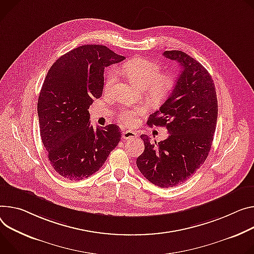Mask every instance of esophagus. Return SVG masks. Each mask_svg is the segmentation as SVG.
Instances as JSON below:
<instances>
[{"instance_id":"obj_1","label":"esophagus","mask_w":254,"mask_h":254,"mask_svg":"<svg viewBox=\"0 0 254 254\" xmlns=\"http://www.w3.org/2000/svg\"><path fill=\"white\" fill-rule=\"evenodd\" d=\"M137 135L139 134H137L133 130H125L123 132V139L124 140H133V139H136Z\"/></svg>"}]
</instances>
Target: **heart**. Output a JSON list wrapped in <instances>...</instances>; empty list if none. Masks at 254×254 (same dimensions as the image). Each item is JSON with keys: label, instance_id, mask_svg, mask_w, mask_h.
Returning <instances> with one entry per match:
<instances>
[{"label": "heart", "instance_id": "1", "mask_svg": "<svg viewBox=\"0 0 254 254\" xmlns=\"http://www.w3.org/2000/svg\"><path fill=\"white\" fill-rule=\"evenodd\" d=\"M122 71L142 88H147L150 93L161 97L168 93L173 86V79L169 75H161L162 70L156 63L145 58H132L122 64ZM117 81V73L110 68L105 78V90L108 91ZM143 110L141 108H124L120 111V120L126 126H132L134 118Z\"/></svg>", "mask_w": 254, "mask_h": 254}]
</instances>
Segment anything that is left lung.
Returning <instances> with one entry per match:
<instances>
[{"label":"left lung","mask_w":254,"mask_h":254,"mask_svg":"<svg viewBox=\"0 0 254 254\" xmlns=\"http://www.w3.org/2000/svg\"><path fill=\"white\" fill-rule=\"evenodd\" d=\"M182 71L174 89L154 113L149 126L165 127L169 135L157 143L142 134L145 150L136 159L141 173L159 188H173L188 180L205 161L218 119L214 81L206 68L181 51H166Z\"/></svg>","instance_id":"8db88e82"}]
</instances>
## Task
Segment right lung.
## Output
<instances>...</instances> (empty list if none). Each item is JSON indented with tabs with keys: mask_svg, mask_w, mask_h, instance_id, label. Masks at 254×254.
<instances>
[{
	"mask_svg": "<svg viewBox=\"0 0 254 254\" xmlns=\"http://www.w3.org/2000/svg\"><path fill=\"white\" fill-rule=\"evenodd\" d=\"M125 60L104 45L86 44L58 59L37 102L40 136L54 169L70 180L98 171L121 141L117 125L90 126L89 107L100 98L104 67Z\"/></svg>",
	"mask_w": 254,
	"mask_h": 254,
	"instance_id": "add662e5",
	"label": "right lung"
}]
</instances>
